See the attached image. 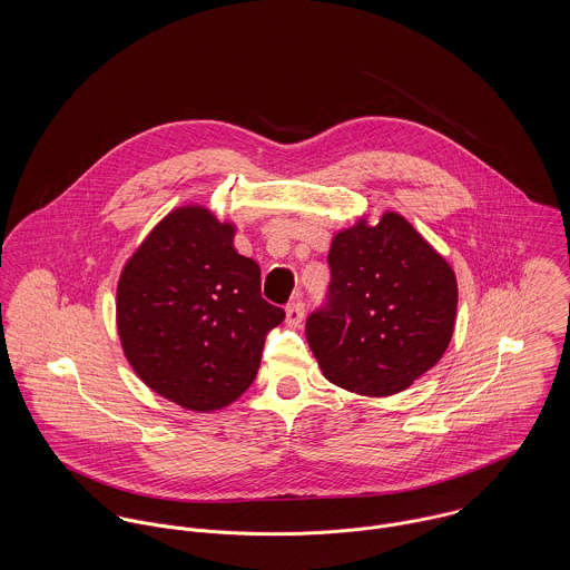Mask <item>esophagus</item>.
<instances>
[{"label": "esophagus", "mask_w": 570, "mask_h": 570, "mask_svg": "<svg viewBox=\"0 0 570 570\" xmlns=\"http://www.w3.org/2000/svg\"><path fill=\"white\" fill-rule=\"evenodd\" d=\"M285 312H287V323H289V325H298V323L303 321V316H305V303H303V298L292 301Z\"/></svg>", "instance_id": "34e87169"}]
</instances>
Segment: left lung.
<instances>
[{
    "instance_id": "obj_1",
    "label": "left lung",
    "mask_w": 570,
    "mask_h": 570,
    "mask_svg": "<svg viewBox=\"0 0 570 570\" xmlns=\"http://www.w3.org/2000/svg\"><path fill=\"white\" fill-rule=\"evenodd\" d=\"M326 261L325 301L307 316V340L326 380L373 397L404 391L452 340V267L395 213L335 235Z\"/></svg>"
}]
</instances>
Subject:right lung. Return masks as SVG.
I'll list each match as a JSON object with an SVG mask.
<instances>
[{"mask_svg":"<svg viewBox=\"0 0 570 570\" xmlns=\"http://www.w3.org/2000/svg\"><path fill=\"white\" fill-rule=\"evenodd\" d=\"M204 208L158 224L122 269L118 333L140 380L190 410L235 402L254 382L265 333L285 312L261 296V267Z\"/></svg>","mask_w":570,"mask_h":570,"instance_id":"obj_1","label":"right lung"}]
</instances>
